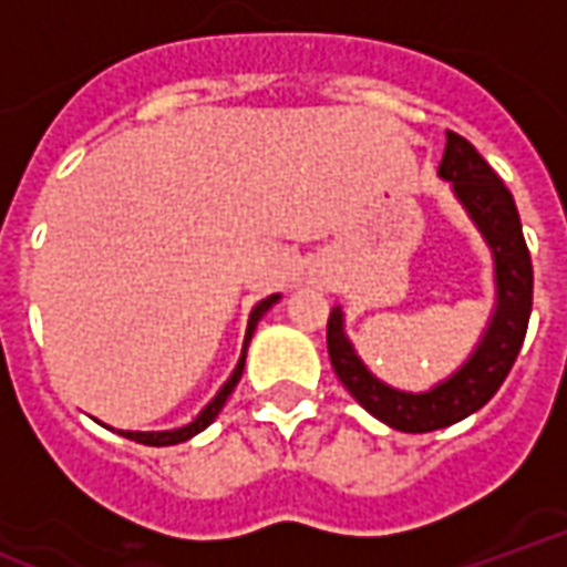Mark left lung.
I'll use <instances>...</instances> for the list:
<instances>
[{
	"mask_svg": "<svg viewBox=\"0 0 567 567\" xmlns=\"http://www.w3.org/2000/svg\"><path fill=\"white\" fill-rule=\"evenodd\" d=\"M437 175L452 184V193L473 219L478 235L485 237L494 258V312L473 353L449 378L425 392H408L371 374L344 332L341 306H332L327 321V351L344 389L371 416L404 434L449 427L485 408L508 378L533 312V261L514 198L499 175L464 136L452 130H446V151Z\"/></svg>",
	"mask_w": 567,
	"mask_h": 567,
	"instance_id": "obj_1",
	"label": "left lung"
}]
</instances>
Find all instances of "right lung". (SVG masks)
I'll return each instance as SVG.
<instances>
[{
    "mask_svg": "<svg viewBox=\"0 0 567 567\" xmlns=\"http://www.w3.org/2000/svg\"><path fill=\"white\" fill-rule=\"evenodd\" d=\"M282 300V293H270V297H265L261 302H255V309L249 312V323H246V336H244V351H240V360H237L235 371H231V378L219 386V392H216L214 399L207 401V408L198 413L189 425H181V427H172V431H118L121 437L127 440H136V443H145V446H175V443H184V440L196 437L198 431H205L210 422H214L216 416H219V410H223V404L228 401V395L235 392L237 380H240V374H244V365H246V348H249V341H252V332L255 327H258V321L265 318L270 309H274L276 302ZM110 427V425H106ZM115 431V427H112Z\"/></svg>",
    "mask_w": 567,
    "mask_h": 567,
    "instance_id": "right-lung-1",
    "label": "right lung"
}]
</instances>
